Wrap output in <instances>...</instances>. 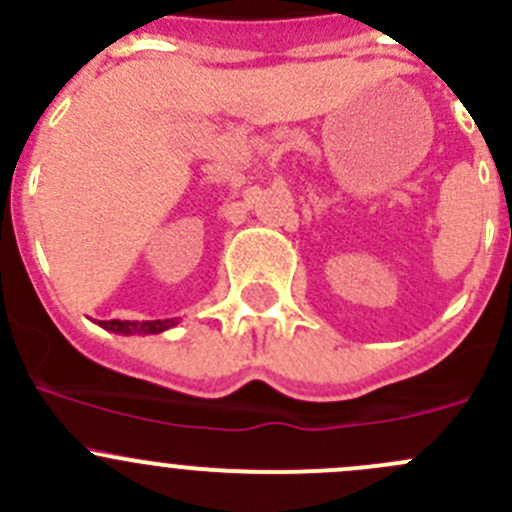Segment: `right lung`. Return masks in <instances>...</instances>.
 <instances>
[{
	"label": "right lung",
	"instance_id": "1",
	"mask_svg": "<svg viewBox=\"0 0 512 512\" xmlns=\"http://www.w3.org/2000/svg\"><path fill=\"white\" fill-rule=\"evenodd\" d=\"M99 327L114 332V335H157L177 325V317L170 320H99Z\"/></svg>",
	"mask_w": 512,
	"mask_h": 512
}]
</instances>
